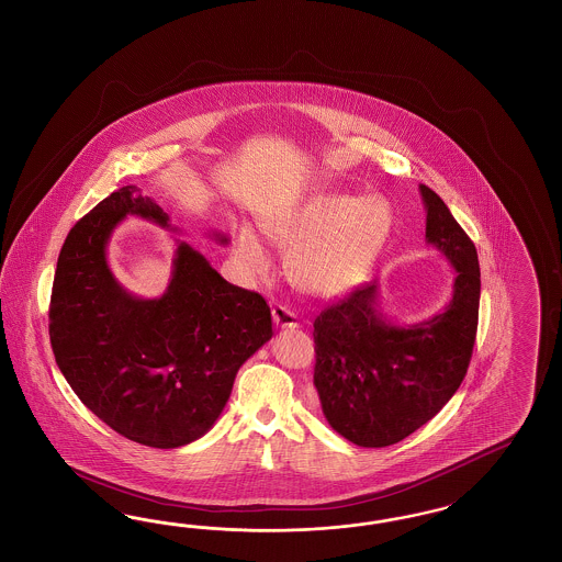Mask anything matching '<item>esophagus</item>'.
Masks as SVG:
<instances>
[{"label":"esophagus","mask_w":562,"mask_h":562,"mask_svg":"<svg viewBox=\"0 0 562 562\" xmlns=\"http://www.w3.org/2000/svg\"><path fill=\"white\" fill-rule=\"evenodd\" d=\"M271 317H273V324L276 328H299V317L294 311L284 307V305H276L271 311Z\"/></svg>","instance_id":"1"}]
</instances>
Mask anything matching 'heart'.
Wrapping results in <instances>:
<instances>
[{
	"instance_id": "1",
	"label": "heart",
	"mask_w": 562,
	"mask_h": 562,
	"mask_svg": "<svg viewBox=\"0 0 562 562\" xmlns=\"http://www.w3.org/2000/svg\"><path fill=\"white\" fill-rule=\"evenodd\" d=\"M266 231L292 247L289 268L303 291L334 296L368 280L394 231V210L382 194H315ZM234 257L249 276L270 270V252L251 228H240Z\"/></svg>"
}]
</instances>
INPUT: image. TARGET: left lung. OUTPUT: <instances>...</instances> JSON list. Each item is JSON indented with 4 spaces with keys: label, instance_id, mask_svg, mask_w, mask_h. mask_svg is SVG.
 <instances>
[{
    "label": "left lung",
    "instance_id": "obj_1",
    "mask_svg": "<svg viewBox=\"0 0 562 562\" xmlns=\"http://www.w3.org/2000/svg\"><path fill=\"white\" fill-rule=\"evenodd\" d=\"M426 240L457 271L445 311L417 324H392L369 282L322 311L313 324L322 411L342 438L366 448L405 440L459 390L471 361L480 313V261L473 240L445 201L419 184Z\"/></svg>",
    "mask_w": 562,
    "mask_h": 562
}]
</instances>
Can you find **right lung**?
<instances>
[{
	"mask_svg": "<svg viewBox=\"0 0 562 562\" xmlns=\"http://www.w3.org/2000/svg\"><path fill=\"white\" fill-rule=\"evenodd\" d=\"M126 215L170 228L168 213L135 184L78 220L54 278L52 349L66 382L103 424L138 445L178 448L212 429L236 371L273 334L270 307L261 294L226 282L187 243H178L159 299L124 291L105 249Z\"/></svg>",
	"mask_w": 562,
	"mask_h": 562,
	"instance_id": "right-lung-1",
	"label": "right lung"
}]
</instances>
